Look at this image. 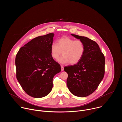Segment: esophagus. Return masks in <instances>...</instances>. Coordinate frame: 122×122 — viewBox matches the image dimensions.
Masks as SVG:
<instances>
[{"mask_svg": "<svg viewBox=\"0 0 122 122\" xmlns=\"http://www.w3.org/2000/svg\"><path fill=\"white\" fill-rule=\"evenodd\" d=\"M61 71H64V66L62 65H61Z\"/></svg>", "mask_w": 122, "mask_h": 122, "instance_id": "esophagus-1", "label": "esophagus"}]
</instances>
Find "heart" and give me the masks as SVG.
<instances>
[{
    "mask_svg": "<svg viewBox=\"0 0 122 122\" xmlns=\"http://www.w3.org/2000/svg\"><path fill=\"white\" fill-rule=\"evenodd\" d=\"M57 44H51V55L52 58L57 60L62 54L63 56L58 60L61 64H77L84 55L85 45L81 40L64 37L59 39Z\"/></svg>",
    "mask_w": 122,
    "mask_h": 122,
    "instance_id": "heart-1",
    "label": "heart"
}]
</instances>
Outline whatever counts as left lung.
Masks as SVG:
<instances>
[{
	"label": "left lung",
	"instance_id": "obj_1",
	"mask_svg": "<svg viewBox=\"0 0 122 122\" xmlns=\"http://www.w3.org/2000/svg\"><path fill=\"white\" fill-rule=\"evenodd\" d=\"M71 35L82 41L85 52L81 60L73 66L64 67L67 73V87L73 95L85 97L92 94L97 88L105 73V57L95 41L77 35Z\"/></svg>",
	"mask_w": 122,
	"mask_h": 122
}]
</instances>
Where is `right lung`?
<instances>
[{"instance_id":"obj_1","label":"right lung","mask_w":122,"mask_h":122,"mask_svg":"<svg viewBox=\"0 0 122 122\" xmlns=\"http://www.w3.org/2000/svg\"><path fill=\"white\" fill-rule=\"evenodd\" d=\"M54 33L33 39L21 47L15 58L16 78L25 92L35 98L48 95L60 65L51 55Z\"/></svg>"}]
</instances>
